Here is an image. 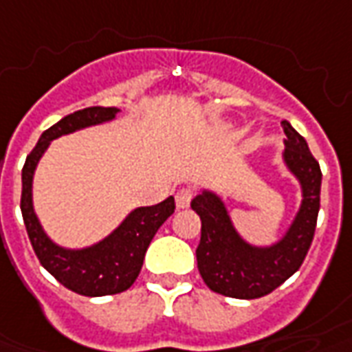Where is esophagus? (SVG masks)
<instances>
[{"label": "esophagus", "instance_id": "34e87169", "mask_svg": "<svg viewBox=\"0 0 352 352\" xmlns=\"http://www.w3.org/2000/svg\"><path fill=\"white\" fill-rule=\"evenodd\" d=\"M194 198V188H181L179 192L175 194V201H177V208H181V210H184V208H188L190 206V201H192Z\"/></svg>", "mask_w": 352, "mask_h": 352}]
</instances>
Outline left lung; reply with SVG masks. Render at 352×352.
<instances>
[{"instance_id": "8db88e82", "label": "left lung", "mask_w": 352, "mask_h": 352, "mask_svg": "<svg viewBox=\"0 0 352 352\" xmlns=\"http://www.w3.org/2000/svg\"><path fill=\"white\" fill-rule=\"evenodd\" d=\"M284 160L299 179L303 204L294 225L278 244L253 248L236 234L225 204L213 192L196 196L190 204L201 221L200 244L196 248L198 270L206 286L221 296L257 299L274 292L303 265L313 244L316 219L320 210L322 171L309 144L286 120Z\"/></svg>"}]
</instances>
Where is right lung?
I'll list each match as a JSON object with an SVG mask.
<instances>
[{
    "mask_svg": "<svg viewBox=\"0 0 352 352\" xmlns=\"http://www.w3.org/2000/svg\"><path fill=\"white\" fill-rule=\"evenodd\" d=\"M116 112L118 108L114 107H89L68 114L41 133L38 144L32 148L22 168L21 211L32 248L39 263L63 286L85 297L114 296L133 286L141 272L146 248L164 221L175 211L173 196L156 206L137 208L108 238L80 252H70L55 245L39 227L32 208V177L49 142L87 125L108 122L116 116Z\"/></svg>",
    "mask_w": 352,
    "mask_h": 352,
    "instance_id": "1",
    "label": "right lung"
}]
</instances>
